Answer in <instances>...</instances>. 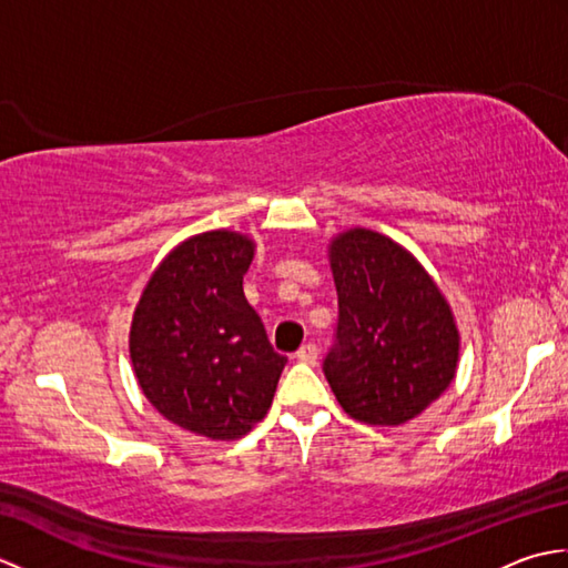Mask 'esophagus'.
<instances>
[{
	"label": "esophagus",
	"mask_w": 568,
	"mask_h": 568,
	"mask_svg": "<svg viewBox=\"0 0 568 568\" xmlns=\"http://www.w3.org/2000/svg\"><path fill=\"white\" fill-rule=\"evenodd\" d=\"M295 358H297V361H303V364L315 366V364H317V346H315V344H305V346H300V348H297V354H295Z\"/></svg>",
	"instance_id": "34e87169"
}]
</instances>
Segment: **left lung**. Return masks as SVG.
Instances as JSON below:
<instances>
[{
	"label": "left lung",
	"mask_w": 568,
	"mask_h": 568,
	"mask_svg": "<svg viewBox=\"0 0 568 568\" xmlns=\"http://www.w3.org/2000/svg\"><path fill=\"white\" fill-rule=\"evenodd\" d=\"M329 265L339 322L322 368L332 393L364 425H405L456 376L452 307L413 253L371 229L336 234Z\"/></svg>",
	"instance_id": "left-lung-1"
}]
</instances>
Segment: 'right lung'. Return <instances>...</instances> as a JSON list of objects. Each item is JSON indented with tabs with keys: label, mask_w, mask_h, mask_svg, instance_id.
<instances>
[{
	"label": "right lung",
	"mask_w": 568,
	"mask_h": 568,
	"mask_svg": "<svg viewBox=\"0 0 568 568\" xmlns=\"http://www.w3.org/2000/svg\"><path fill=\"white\" fill-rule=\"evenodd\" d=\"M256 244L214 229L185 239L141 293L129 354L143 395L173 425L239 439L268 413L285 356L244 295Z\"/></svg>",
	"instance_id": "obj_1"
}]
</instances>
